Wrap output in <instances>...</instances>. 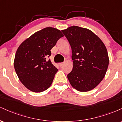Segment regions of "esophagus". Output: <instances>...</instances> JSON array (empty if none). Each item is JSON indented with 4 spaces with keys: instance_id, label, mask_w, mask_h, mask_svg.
<instances>
[{
    "instance_id": "34e87169",
    "label": "esophagus",
    "mask_w": 122,
    "mask_h": 122,
    "mask_svg": "<svg viewBox=\"0 0 122 122\" xmlns=\"http://www.w3.org/2000/svg\"><path fill=\"white\" fill-rule=\"evenodd\" d=\"M58 65H60V66H62L63 65H64V63H63V62L58 63Z\"/></svg>"
}]
</instances>
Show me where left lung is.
Returning <instances> with one entry per match:
<instances>
[{
	"label": "left lung",
	"mask_w": 122,
	"mask_h": 122,
	"mask_svg": "<svg viewBox=\"0 0 122 122\" xmlns=\"http://www.w3.org/2000/svg\"><path fill=\"white\" fill-rule=\"evenodd\" d=\"M72 48V71L67 76L71 85L80 92L96 87L104 77L109 64L106 46L88 29L74 26L61 30Z\"/></svg>",
	"instance_id": "8db88e82"
}]
</instances>
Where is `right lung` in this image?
<instances>
[{
    "label": "right lung",
    "mask_w": 122,
    "mask_h": 122,
    "mask_svg": "<svg viewBox=\"0 0 122 122\" xmlns=\"http://www.w3.org/2000/svg\"><path fill=\"white\" fill-rule=\"evenodd\" d=\"M64 35L60 30L46 27L25 40L16 50L14 68L20 82L34 92L46 90L58 69L47 58L50 50Z\"/></svg>",
    "instance_id": "add662e5"
}]
</instances>
